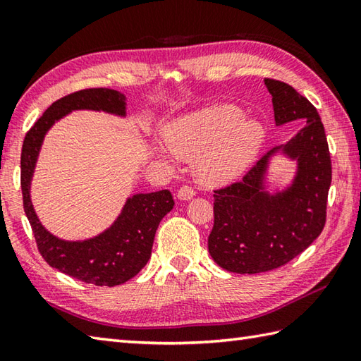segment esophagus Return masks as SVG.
Segmentation results:
<instances>
[{"label": "esophagus", "instance_id": "1", "mask_svg": "<svg viewBox=\"0 0 361 361\" xmlns=\"http://www.w3.org/2000/svg\"><path fill=\"white\" fill-rule=\"evenodd\" d=\"M194 195H195V190L190 188V186H188V185H183L178 189V199L180 200H190Z\"/></svg>", "mask_w": 361, "mask_h": 361}]
</instances>
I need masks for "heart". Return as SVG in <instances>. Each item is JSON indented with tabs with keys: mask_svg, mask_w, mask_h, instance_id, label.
I'll list each match as a JSON object with an SVG mask.
<instances>
[{
	"mask_svg": "<svg viewBox=\"0 0 361 361\" xmlns=\"http://www.w3.org/2000/svg\"><path fill=\"white\" fill-rule=\"evenodd\" d=\"M238 106L219 104L173 122L166 142L181 159H195V171L211 183L230 181L241 175L263 144V126L241 117Z\"/></svg>",
	"mask_w": 361,
	"mask_h": 361,
	"instance_id": "heart-1",
	"label": "heart"
}]
</instances>
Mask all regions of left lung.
<instances>
[{
  "label": "left lung",
  "mask_w": 361,
  "mask_h": 361,
  "mask_svg": "<svg viewBox=\"0 0 361 361\" xmlns=\"http://www.w3.org/2000/svg\"><path fill=\"white\" fill-rule=\"evenodd\" d=\"M277 125L303 120L305 126L283 147L298 159L293 186L269 197L261 192L267 158L255 162L239 181L214 189V225L208 249L230 272L258 274L277 269L321 235L327 219L331 161L326 130L314 106L289 84L266 78Z\"/></svg>",
  "instance_id": "8db88e82"
}]
</instances>
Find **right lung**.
<instances>
[{
  "label": "right lung",
  "mask_w": 361,
  "mask_h": 361,
  "mask_svg": "<svg viewBox=\"0 0 361 361\" xmlns=\"http://www.w3.org/2000/svg\"><path fill=\"white\" fill-rule=\"evenodd\" d=\"M73 109H102L125 114V97L108 87L82 89L54 102L26 133L21 147V195L27 221L47 263L84 283L116 286L133 279L152 255L154 233L161 219L173 208L171 190L137 194L126 202L117 222L103 235L84 243H67L42 227L30 200V181L39 148L47 130Z\"/></svg>",
  "instance_id": "1"
}]
</instances>
